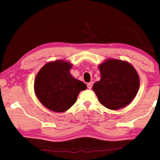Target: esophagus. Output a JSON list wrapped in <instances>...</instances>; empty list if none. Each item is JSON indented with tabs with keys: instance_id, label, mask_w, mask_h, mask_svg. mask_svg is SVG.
Listing matches in <instances>:
<instances>
[{
	"instance_id": "esophagus-1",
	"label": "esophagus",
	"mask_w": 160,
	"mask_h": 160,
	"mask_svg": "<svg viewBox=\"0 0 160 160\" xmlns=\"http://www.w3.org/2000/svg\"><path fill=\"white\" fill-rule=\"evenodd\" d=\"M92 84H93L92 82H88V83H87V88H88V89H92Z\"/></svg>"
}]
</instances>
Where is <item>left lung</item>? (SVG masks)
<instances>
[{"mask_svg": "<svg viewBox=\"0 0 160 160\" xmlns=\"http://www.w3.org/2000/svg\"><path fill=\"white\" fill-rule=\"evenodd\" d=\"M101 80L94 83L93 91L102 105L118 110L128 104L139 89V77L126 62L108 59L99 65Z\"/></svg>", "mask_w": 160, "mask_h": 160, "instance_id": "8db88e82", "label": "left lung"}]
</instances>
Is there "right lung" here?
Returning <instances> with one entry per match:
<instances>
[{
  "label": "right lung",
  "instance_id": "right-lung-1",
  "mask_svg": "<svg viewBox=\"0 0 160 160\" xmlns=\"http://www.w3.org/2000/svg\"><path fill=\"white\" fill-rule=\"evenodd\" d=\"M71 65L56 61L46 64L34 80L35 94L46 108L56 112L69 109L77 101L79 93L86 85L70 74Z\"/></svg>",
  "mask_w": 160,
  "mask_h": 160
}]
</instances>
